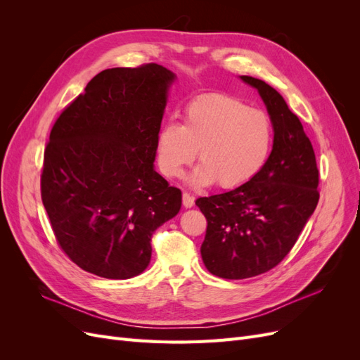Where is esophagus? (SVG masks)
Segmentation results:
<instances>
[{
    "label": "esophagus",
    "instance_id": "obj_1",
    "mask_svg": "<svg viewBox=\"0 0 360 360\" xmlns=\"http://www.w3.org/2000/svg\"><path fill=\"white\" fill-rule=\"evenodd\" d=\"M183 205L186 207V209H191V207L193 205V197L188 192H183Z\"/></svg>",
    "mask_w": 360,
    "mask_h": 360
}]
</instances>
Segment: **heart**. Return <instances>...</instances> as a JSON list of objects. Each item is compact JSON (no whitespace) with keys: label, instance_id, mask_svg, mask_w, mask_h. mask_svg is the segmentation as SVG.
<instances>
[{"label":"heart","instance_id":"heart-1","mask_svg":"<svg viewBox=\"0 0 360 360\" xmlns=\"http://www.w3.org/2000/svg\"><path fill=\"white\" fill-rule=\"evenodd\" d=\"M274 123L267 112L226 94H202L184 106L183 123L168 120L159 129L156 158L165 177H179L198 156L193 186L217 181L224 189L252 180L274 147Z\"/></svg>","mask_w":360,"mask_h":360}]
</instances>
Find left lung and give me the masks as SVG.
<instances>
[{"instance_id":"obj_1","label":"left lung","mask_w":360,"mask_h":360,"mask_svg":"<svg viewBox=\"0 0 360 360\" xmlns=\"http://www.w3.org/2000/svg\"><path fill=\"white\" fill-rule=\"evenodd\" d=\"M274 123V148L264 168L233 191L198 198L207 219L201 257L224 279L252 278L284 259L317 207L320 172L309 138L274 86L252 76Z\"/></svg>"}]
</instances>
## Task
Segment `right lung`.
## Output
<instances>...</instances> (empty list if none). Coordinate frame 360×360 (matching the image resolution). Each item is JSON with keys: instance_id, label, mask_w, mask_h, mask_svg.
Returning <instances> with one entry per match:
<instances>
[{"instance_id": "1", "label": "right lung", "mask_w": 360, "mask_h": 360, "mask_svg": "<svg viewBox=\"0 0 360 360\" xmlns=\"http://www.w3.org/2000/svg\"><path fill=\"white\" fill-rule=\"evenodd\" d=\"M174 78L156 63L106 69L53 123L41 201L63 252L89 274H143L153 233L180 210L181 191L153 165Z\"/></svg>"}]
</instances>
